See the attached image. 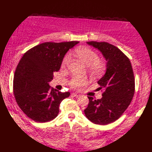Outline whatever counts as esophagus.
<instances>
[{
  "label": "esophagus",
  "mask_w": 152,
  "mask_h": 152,
  "mask_svg": "<svg viewBox=\"0 0 152 152\" xmlns=\"http://www.w3.org/2000/svg\"><path fill=\"white\" fill-rule=\"evenodd\" d=\"M72 95L74 96L75 97H78L80 96V95H78V94H76V93H72Z\"/></svg>",
  "instance_id": "1"
}]
</instances>
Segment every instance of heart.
Segmentation results:
<instances>
[{"label":"heart","mask_w":152,"mask_h":152,"mask_svg":"<svg viewBox=\"0 0 152 152\" xmlns=\"http://www.w3.org/2000/svg\"><path fill=\"white\" fill-rule=\"evenodd\" d=\"M72 55H76L83 62L88 66V71L89 74L93 77H98L105 71V64L102 61L99 60L98 54L93 50L88 48H81L75 49L72 52V54L68 53L63 58L62 66L63 67L68 66L72 62ZM87 79L85 78L74 76L70 80V86L72 88H78L85 85Z\"/></svg>","instance_id":"obj_1"}]
</instances>
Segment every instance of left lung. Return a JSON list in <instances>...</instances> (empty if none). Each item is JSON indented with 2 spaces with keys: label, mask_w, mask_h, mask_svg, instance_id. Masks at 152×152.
<instances>
[{
  "label": "left lung",
  "mask_w": 152,
  "mask_h": 152,
  "mask_svg": "<svg viewBox=\"0 0 152 152\" xmlns=\"http://www.w3.org/2000/svg\"><path fill=\"white\" fill-rule=\"evenodd\" d=\"M99 50L107 61L105 74L98 80L102 97H88L86 116L98 125H107L120 118L131 102L135 93V78L130 59L116 46L107 42H87Z\"/></svg>",
  "instance_id": "obj_1"
}]
</instances>
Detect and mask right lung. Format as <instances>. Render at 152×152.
<instances>
[{
  "label": "right lung",
  "instance_id": "add662e5",
  "mask_svg": "<svg viewBox=\"0 0 152 152\" xmlns=\"http://www.w3.org/2000/svg\"><path fill=\"white\" fill-rule=\"evenodd\" d=\"M78 41L46 42L28 50L15 70L13 92L20 108L38 123L50 121L59 114V106L70 93H61L49 86L69 50Z\"/></svg>",
  "mask_w": 152,
  "mask_h": 152
}]
</instances>
